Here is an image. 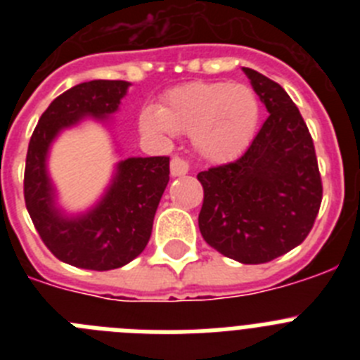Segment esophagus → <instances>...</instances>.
I'll return each instance as SVG.
<instances>
[{"instance_id":"1","label":"esophagus","mask_w":360,"mask_h":360,"mask_svg":"<svg viewBox=\"0 0 360 360\" xmlns=\"http://www.w3.org/2000/svg\"><path fill=\"white\" fill-rule=\"evenodd\" d=\"M187 173H189V164H187V160H184L180 157L171 158V174L173 176H184Z\"/></svg>"}]
</instances>
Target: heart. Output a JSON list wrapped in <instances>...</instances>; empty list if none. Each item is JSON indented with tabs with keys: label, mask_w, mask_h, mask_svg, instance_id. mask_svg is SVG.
I'll use <instances>...</instances> for the list:
<instances>
[{
	"label": "heart",
	"mask_w": 360,
	"mask_h": 360,
	"mask_svg": "<svg viewBox=\"0 0 360 360\" xmlns=\"http://www.w3.org/2000/svg\"><path fill=\"white\" fill-rule=\"evenodd\" d=\"M262 106L256 91L231 81H193L174 86L162 97V106L146 104L139 111L142 131L193 136L205 160L229 162L249 148L259 126Z\"/></svg>",
	"instance_id": "1"
}]
</instances>
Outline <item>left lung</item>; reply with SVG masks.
Segmentation results:
<instances>
[{
	"label": "left lung",
	"mask_w": 360,
	"mask_h": 360,
	"mask_svg": "<svg viewBox=\"0 0 360 360\" xmlns=\"http://www.w3.org/2000/svg\"><path fill=\"white\" fill-rule=\"evenodd\" d=\"M269 117L238 160L198 173V227L219 254L272 262L303 243L323 200L316 148L297 106L278 82L243 68Z\"/></svg>",
	"instance_id": "8db88e82"
}]
</instances>
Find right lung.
<instances>
[{
	"label": "right lung",
	"instance_id": "obj_1",
	"mask_svg": "<svg viewBox=\"0 0 360 360\" xmlns=\"http://www.w3.org/2000/svg\"><path fill=\"white\" fill-rule=\"evenodd\" d=\"M126 81H90L53 98L32 133L25 165V203L50 252L88 270H111L148 245L158 203L169 182V157H131L117 164L101 202L79 216L61 214L46 171L50 144L84 117L106 120L128 91Z\"/></svg>",
	"mask_w": 360,
	"mask_h": 360
}]
</instances>
